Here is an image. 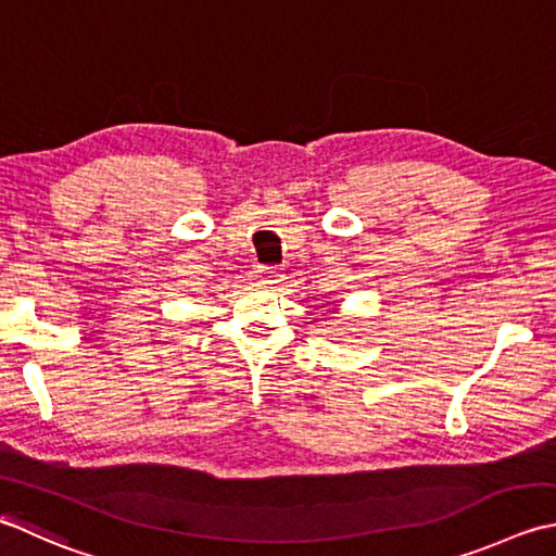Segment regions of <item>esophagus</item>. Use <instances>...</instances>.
Returning a JSON list of instances; mask_svg holds the SVG:
<instances>
[{
	"label": "esophagus",
	"instance_id": "34e87169",
	"mask_svg": "<svg viewBox=\"0 0 556 556\" xmlns=\"http://www.w3.org/2000/svg\"><path fill=\"white\" fill-rule=\"evenodd\" d=\"M253 279L257 287H265V285H275V281L281 279L279 269H271V267H255L253 269Z\"/></svg>",
	"mask_w": 556,
	"mask_h": 556
}]
</instances>
